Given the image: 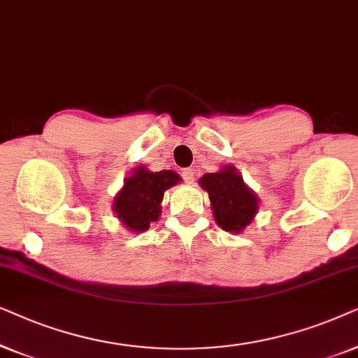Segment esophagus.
I'll list each match as a JSON object with an SVG mask.
<instances>
[{"mask_svg": "<svg viewBox=\"0 0 358 358\" xmlns=\"http://www.w3.org/2000/svg\"><path fill=\"white\" fill-rule=\"evenodd\" d=\"M182 178L185 180V183H193L194 182V171L192 169H185L182 171Z\"/></svg>", "mask_w": 358, "mask_h": 358, "instance_id": "esophagus-1", "label": "esophagus"}]
</instances>
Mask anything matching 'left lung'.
Returning <instances> with one entry per match:
<instances>
[{
  "instance_id": "8db88e82",
  "label": "left lung",
  "mask_w": 358,
  "mask_h": 358,
  "mask_svg": "<svg viewBox=\"0 0 358 358\" xmlns=\"http://www.w3.org/2000/svg\"><path fill=\"white\" fill-rule=\"evenodd\" d=\"M201 187L209 193L214 219L227 232H241L252 222L259 208V199L237 175L234 166H224L217 173H206Z\"/></svg>"
}]
</instances>
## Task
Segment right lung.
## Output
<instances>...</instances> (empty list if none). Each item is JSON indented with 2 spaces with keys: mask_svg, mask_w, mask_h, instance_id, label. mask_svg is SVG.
Wrapping results in <instances>:
<instances>
[{
  "mask_svg": "<svg viewBox=\"0 0 358 358\" xmlns=\"http://www.w3.org/2000/svg\"><path fill=\"white\" fill-rule=\"evenodd\" d=\"M180 182L171 170L147 171L136 169L114 198V211L124 226L134 232H144L160 216V203L166 188Z\"/></svg>",
  "mask_w": 358,
  "mask_h": 358,
  "instance_id": "add662e5",
  "label": "right lung"
}]
</instances>
